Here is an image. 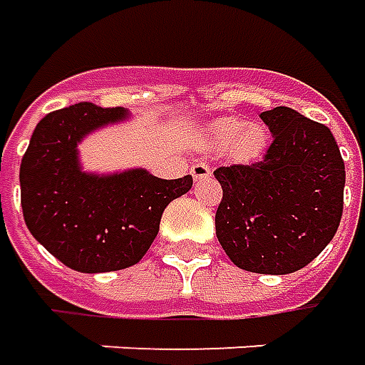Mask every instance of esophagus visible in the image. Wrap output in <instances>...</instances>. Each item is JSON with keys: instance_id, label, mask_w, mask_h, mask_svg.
Here are the masks:
<instances>
[{"instance_id": "obj_1", "label": "esophagus", "mask_w": 365, "mask_h": 365, "mask_svg": "<svg viewBox=\"0 0 365 365\" xmlns=\"http://www.w3.org/2000/svg\"><path fill=\"white\" fill-rule=\"evenodd\" d=\"M191 175H193V180L197 182V180H205L211 175V168H209L207 162H197V164L191 165Z\"/></svg>"}]
</instances>
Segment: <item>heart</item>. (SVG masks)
Instances as JSON below:
<instances>
[{"label": "heart", "instance_id": "obj_1", "mask_svg": "<svg viewBox=\"0 0 365 365\" xmlns=\"http://www.w3.org/2000/svg\"><path fill=\"white\" fill-rule=\"evenodd\" d=\"M207 140L215 146H227L235 140V154L239 158H253L264 146V130L261 126H247L237 118H221L207 128Z\"/></svg>", "mask_w": 365, "mask_h": 365}]
</instances>
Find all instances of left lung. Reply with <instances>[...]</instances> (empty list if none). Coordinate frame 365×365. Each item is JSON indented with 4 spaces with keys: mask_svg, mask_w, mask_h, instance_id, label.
Wrapping results in <instances>:
<instances>
[{
    "mask_svg": "<svg viewBox=\"0 0 365 365\" xmlns=\"http://www.w3.org/2000/svg\"><path fill=\"white\" fill-rule=\"evenodd\" d=\"M272 142L255 164L221 165L215 233L239 269L259 274L300 271L338 231L346 170L328 126L289 106L261 114Z\"/></svg>",
    "mask_w": 365,
    "mask_h": 365,
    "instance_id": "obj_1",
    "label": "left lung"
}]
</instances>
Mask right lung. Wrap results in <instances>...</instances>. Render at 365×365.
Masks as SVG:
<instances>
[{
    "instance_id": "1",
    "label": "right lung",
    "mask_w": 365,
    "mask_h": 365,
    "mask_svg": "<svg viewBox=\"0 0 365 365\" xmlns=\"http://www.w3.org/2000/svg\"><path fill=\"white\" fill-rule=\"evenodd\" d=\"M122 108L78 103L49 112L37 124L21 160L25 225L53 257L78 272L128 269L146 255L170 201L187 193L191 175L160 180L146 170L85 174L76 144Z\"/></svg>"
}]
</instances>
